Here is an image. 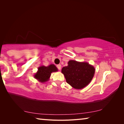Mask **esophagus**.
Instances as JSON below:
<instances>
[{
    "label": "esophagus",
    "mask_w": 124,
    "mask_h": 124,
    "mask_svg": "<svg viewBox=\"0 0 124 124\" xmlns=\"http://www.w3.org/2000/svg\"><path fill=\"white\" fill-rule=\"evenodd\" d=\"M57 68H58V69H59V70H61V64L57 65Z\"/></svg>",
    "instance_id": "34e87169"
}]
</instances>
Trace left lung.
Instances as JSON below:
<instances>
[{
    "instance_id": "obj_1",
    "label": "left lung",
    "mask_w": 124,
    "mask_h": 124,
    "mask_svg": "<svg viewBox=\"0 0 124 124\" xmlns=\"http://www.w3.org/2000/svg\"><path fill=\"white\" fill-rule=\"evenodd\" d=\"M95 71V68L88 62L75 60H70L68 66L62 68L61 70L67 83L77 89L87 86L93 79Z\"/></svg>"
}]
</instances>
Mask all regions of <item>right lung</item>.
Here are the masks:
<instances>
[{
  "label": "right lung",
  "mask_w": 124,
  "mask_h": 124,
  "mask_svg": "<svg viewBox=\"0 0 124 124\" xmlns=\"http://www.w3.org/2000/svg\"><path fill=\"white\" fill-rule=\"evenodd\" d=\"M58 71V69L53 64H51L47 67L41 65L38 67V71L35 75L34 78L40 83H45L48 81L51 73Z\"/></svg>",
  "instance_id": "obj_1"
}]
</instances>
